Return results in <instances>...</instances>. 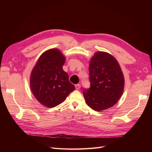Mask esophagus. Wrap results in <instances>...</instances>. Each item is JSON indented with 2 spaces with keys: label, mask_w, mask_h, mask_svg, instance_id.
I'll return each mask as SVG.
<instances>
[{
  "label": "esophagus",
  "mask_w": 152,
  "mask_h": 152,
  "mask_svg": "<svg viewBox=\"0 0 152 152\" xmlns=\"http://www.w3.org/2000/svg\"><path fill=\"white\" fill-rule=\"evenodd\" d=\"M80 84H76L75 85V89H79L80 88Z\"/></svg>",
  "instance_id": "esophagus-1"
}]
</instances>
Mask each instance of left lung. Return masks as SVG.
<instances>
[{
    "label": "left lung",
    "instance_id": "8db88e82",
    "mask_svg": "<svg viewBox=\"0 0 152 152\" xmlns=\"http://www.w3.org/2000/svg\"><path fill=\"white\" fill-rule=\"evenodd\" d=\"M91 87L84 89L86 102L92 109L100 112L116 104L124 87V77L117 59L106 52H96L89 63Z\"/></svg>",
    "mask_w": 152,
    "mask_h": 152
}]
</instances>
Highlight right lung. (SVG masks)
<instances>
[{"label":"right lung","instance_id":"right-lung-1","mask_svg":"<svg viewBox=\"0 0 152 152\" xmlns=\"http://www.w3.org/2000/svg\"><path fill=\"white\" fill-rule=\"evenodd\" d=\"M65 57L58 49L44 52L35 64L30 75L32 93L45 107L53 108L65 101L75 86L63 70Z\"/></svg>","mask_w":152,"mask_h":152}]
</instances>
